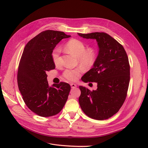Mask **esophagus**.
<instances>
[{
	"instance_id": "esophagus-1",
	"label": "esophagus",
	"mask_w": 148,
	"mask_h": 148,
	"mask_svg": "<svg viewBox=\"0 0 148 148\" xmlns=\"http://www.w3.org/2000/svg\"><path fill=\"white\" fill-rule=\"evenodd\" d=\"M70 86H71V88H77V84H74V83H71V84H70Z\"/></svg>"
}]
</instances>
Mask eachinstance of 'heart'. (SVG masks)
<instances>
[{
    "mask_svg": "<svg viewBox=\"0 0 148 148\" xmlns=\"http://www.w3.org/2000/svg\"><path fill=\"white\" fill-rule=\"evenodd\" d=\"M65 50L73 53L77 57V62L84 68L89 69L95 64L96 53L95 49L92 47L86 48V44L83 41L77 39H71L65 44ZM61 50L59 47L53 49L51 53L52 60L56 65H59L60 62V56ZM83 68L78 66L73 69H66L63 73V77L70 82L77 80L83 72Z\"/></svg>",
    "mask_w": 148,
    "mask_h": 148,
    "instance_id": "heart-1",
    "label": "heart"
}]
</instances>
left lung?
I'll return each mask as SVG.
<instances>
[{
  "label": "left lung",
  "instance_id": "1",
  "mask_svg": "<svg viewBox=\"0 0 148 148\" xmlns=\"http://www.w3.org/2000/svg\"><path fill=\"white\" fill-rule=\"evenodd\" d=\"M86 39H96L99 53L93 65L82 78L85 83L96 82V90L79 86V104L89 117L98 120L108 119L122 106L130 83V64L125 49L105 33H78Z\"/></svg>",
  "mask_w": 148,
  "mask_h": 148
}]
</instances>
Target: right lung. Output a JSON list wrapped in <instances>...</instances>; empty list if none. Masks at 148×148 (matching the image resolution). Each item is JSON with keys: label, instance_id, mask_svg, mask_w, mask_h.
I'll use <instances>...</instances> for the list:
<instances>
[{"label": "right lung", "instance_id": "right-lung-1", "mask_svg": "<svg viewBox=\"0 0 148 148\" xmlns=\"http://www.w3.org/2000/svg\"><path fill=\"white\" fill-rule=\"evenodd\" d=\"M64 32L46 30L26 44L18 65L17 82L28 108L41 117L59 114L63 109L71 87L60 82L49 87L47 71L55 69L51 53L62 39L70 38Z\"/></svg>", "mask_w": 148, "mask_h": 148}]
</instances>
